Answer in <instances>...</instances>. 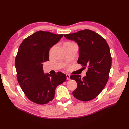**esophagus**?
Instances as JSON below:
<instances>
[{
  "mask_svg": "<svg viewBox=\"0 0 129 129\" xmlns=\"http://www.w3.org/2000/svg\"><path fill=\"white\" fill-rule=\"evenodd\" d=\"M66 77H67V80H70V75H69V74H66Z\"/></svg>",
  "mask_w": 129,
  "mask_h": 129,
  "instance_id": "34e87169",
  "label": "esophagus"
}]
</instances>
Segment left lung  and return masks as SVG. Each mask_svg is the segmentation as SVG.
<instances>
[{
	"instance_id": "left-lung-1",
	"label": "left lung",
	"mask_w": 129,
	"mask_h": 129,
	"mask_svg": "<svg viewBox=\"0 0 129 129\" xmlns=\"http://www.w3.org/2000/svg\"><path fill=\"white\" fill-rule=\"evenodd\" d=\"M64 36L77 43L79 47L77 63L84 68H88L85 77L79 75L70 76L77 83L73 95L85 102L94 99L103 90L109 79L112 59L107 42L100 34L89 29Z\"/></svg>"
}]
</instances>
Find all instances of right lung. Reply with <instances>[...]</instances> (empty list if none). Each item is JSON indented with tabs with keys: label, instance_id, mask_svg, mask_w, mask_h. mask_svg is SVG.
<instances>
[{
	"label": "right lung",
	"instance_id": "obj_1",
	"mask_svg": "<svg viewBox=\"0 0 129 129\" xmlns=\"http://www.w3.org/2000/svg\"><path fill=\"white\" fill-rule=\"evenodd\" d=\"M63 34L38 31L25 38L15 59L18 83L29 100L38 104L48 103L54 98L58 85L66 80L64 74H44L42 63L49 61V51Z\"/></svg>",
	"mask_w": 129,
	"mask_h": 129
}]
</instances>
